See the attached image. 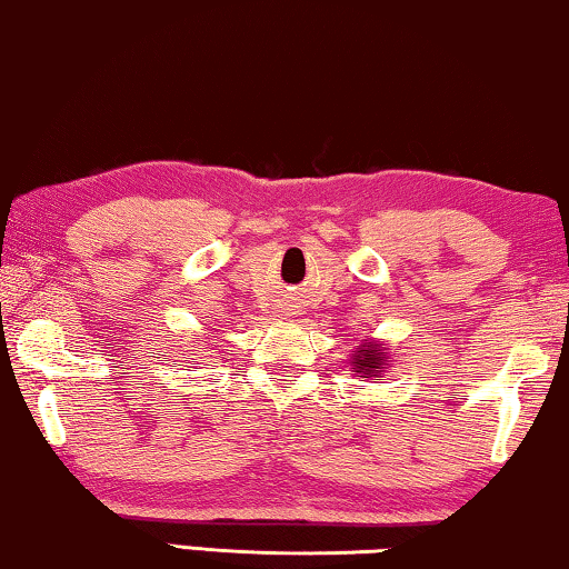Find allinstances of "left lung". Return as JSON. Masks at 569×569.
I'll use <instances>...</instances> for the list:
<instances>
[{
  "mask_svg": "<svg viewBox=\"0 0 569 569\" xmlns=\"http://www.w3.org/2000/svg\"><path fill=\"white\" fill-rule=\"evenodd\" d=\"M352 360V372H360V378H380L388 357L378 341L365 339V345H360V352H355Z\"/></svg>",
  "mask_w": 569,
  "mask_h": 569,
  "instance_id": "obj_1",
  "label": "left lung"
}]
</instances>
